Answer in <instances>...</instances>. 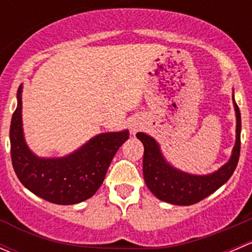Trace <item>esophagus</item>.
Segmentation results:
<instances>
[{"label":"esophagus","instance_id":"obj_1","mask_svg":"<svg viewBox=\"0 0 252 252\" xmlns=\"http://www.w3.org/2000/svg\"><path fill=\"white\" fill-rule=\"evenodd\" d=\"M139 128H140V126H138V123H133L130 126V129H131V131H133V134H135L136 131L139 130Z\"/></svg>","mask_w":252,"mask_h":252}]
</instances>
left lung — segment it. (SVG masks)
<instances>
[{"label": "left lung", "instance_id": "obj_1", "mask_svg": "<svg viewBox=\"0 0 252 252\" xmlns=\"http://www.w3.org/2000/svg\"><path fill=\"white\" fill-rule=\"evenodd\" d=\"M236 116V140L229 161L215 173L207 175H194L185 173L172 167L166 162L158 144L151 136L144 133L136 134L144 145L142 172L144 179L150 191L164 202L173 205L189 206L201 201L218 188L228 182L234 173L239 156H240L241 117L238 105L234 101Z\"/></svg>", "mask_w": 252, "mask_h": 252}]
</instances>
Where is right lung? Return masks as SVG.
Masks as SVG:
<instances>
[{
	"instance_id": "1",
	"label": "right lung",
	"mask_w": 252,
	"mask_h": 252,
	"mask_svg": "<svg viewBox=\"0 0 252 252\" xmlns=\"http://www.w3.org/2000/svg\"><path fill=\"white\" fill-rule=\"evenodd\" d=\"M12 116L11 157L18 179L32 194L57 205H74L93 196L103 183L119 147L129 131L103 133L61 158H40L25 144L22 124V88Z\"/></svg>"
}]
</instances>
